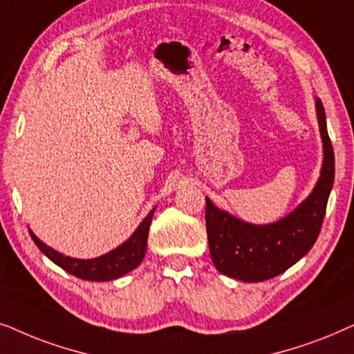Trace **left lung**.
I'll list each match as a JSON object with an SVG mask.
<instances>
[{"instance_id":"1","label":"left lung","mask_w":354,"mask_h":354,"mask_svg":"<svg viewBox=\"0 0 354 354\" xmlns=\"http://www.w3.org/2000/svg\"><path fill=\"white\" fill-rule=\"evenodd\" d=\"M324 162L317 185L306 201L275 223L251 225L230 215L205 197L210 257L216 270L256 283L280 275L310 251L317 239L335 178V155L327 133L322 102L315 100Z\"/></svg>"}]
</instances>
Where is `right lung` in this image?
<instances>
[{"label":"right lung","mask_w":354,"mask_h":354,"mask_svg":"<svg viewBox=\"0 0 354 354\" xmlns=\"http://www.w3.org/2000/svg\"><path fill=\"white\" fill-rule=\"evenodd\" d=\"M155 209H157V207H153V209L149 212V215L145 216L142 223H140L138 226V230L133 233V236L126 239L121 246H118L116 249H113V251L95 259H74L63 256L61 252L55 251L53 248L41 243L40 239L32 233V230H29V233L32 239H34V243L37 244V248H39L50 261H53L56 266H59L63 270L71 273V275L88 281H110L120 279V277L134 270V268L142 262V259L145 256V249H147L149 228L150 223H152Z\"/></svg>","instance_id":"1"}]
</instances>
